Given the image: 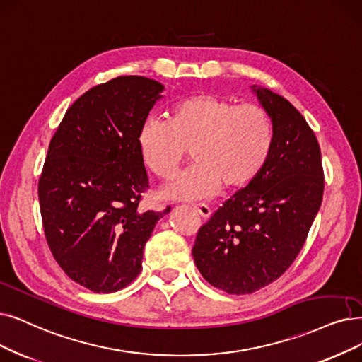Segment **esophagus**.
I'll return each instance as SVG.
<instances>
[{
	"instance_id": "1",
	"label": "esophagus",
	"mask_w": 362,
	"mask_h": 362,
	"mask_svg": "<svg viewBox=\"0 0 362 362\" xmlns=\"http://www.w3.org/2000/svg\"><path fill=\"white\" fill-rule=\"evenodd\" d=\"M193 209H194V212L196 214H199L202 218H209L211 216V208L208 206V205H205V204H199V205H193Z\"/></svg>"
}]
</instances>
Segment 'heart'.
<instances>
[{
	"label": "heart",
	"mask_w": 362,
	"mask_h": 362,
	"mask_svg": "<svg viewBox=\"0 0 362 362\" xmlns=\"http://www.w3.org/2000/svg\"><path fill=\"white\" fill-rule=\"evenodd\" d=\"M273 139V122L262 105L197 93L173 104L166 122H144L136 142L144 165L162 180L175 175L192 150L196 163L173 180L165 194L194 200L209 197L220 185L240 189L255 180L269 160Z\"/></svg>",
	"instance_id": "heart-1"
}]
</instances>
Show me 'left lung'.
<instances>
[{
    "label": "left lung",
    "mask_w": 362,
    "mask_h": 362,
    "mask_svg": "<svg viewBox=\"0 0 362 362\" xmlns=\"http://www.w3.org/2000/svg\"><path fill=\"white\" fill-rule=\"evenodd\" d=\"M252 90L273 122L270 157L199 228L193 247L202 276L238 296L272 284L293 264L324 194L321 148L305 117L281 95Z\"/></svg>",
    "instance_id": "1"
}]
</instances>
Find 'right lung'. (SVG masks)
Masks as SVG:
<instances>
[{
  "label": "right lung",
  "mask_w": 362,
  "mask_h": 362,
  "mask_svg": "<svg viewBox=\"0 0 362 362\" xmlns=\"http://www.w3.org/2000/svg\"><path fill=\"white\" fill-rule=\"evenodd\" d=\"M163 84L124 76L83 93L50 141L38 181L46 240L68 276L93 293H114L142 269V252L168 212L141 211L148 189L138 132Z\"/></svg>",
  "instance_id": "obj_1"
}]
</instances>
